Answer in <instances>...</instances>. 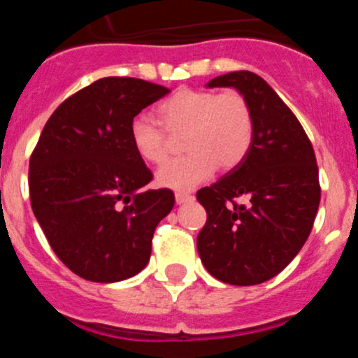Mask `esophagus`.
I'll return each mask as SVG.
<instances>
[{
    "instance_id": "obj_1",
    "label": "esophagus",
    "mask_w": 358,
    "mask_h": 358,
    "mask_svg": "<svg viewBox=\"0 0 358 358\" xmlns=\"http://www.w3.org/2000/svg\"><path fill=\"white\" fill-rule=\"evenodd\" d=\"M192 199H194V195L186 194V192H177V194H176L177 204H186V202H189Z\"/></svg>"
}]
</instances>
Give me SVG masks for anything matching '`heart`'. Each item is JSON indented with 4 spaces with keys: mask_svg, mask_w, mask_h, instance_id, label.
<instances>
[{
    "mask_svg": "<svg viewBox=\"0 0 358 358\" xmlns=\"http://www.w3.org/2000/svg\"><path fill=\"white\" fill-rule=\"evenodd\" d=\"M169 134H182L188 154L164 163L156 173L157 185L170 189H192L208 181L220 166L235 169L248 156L252 143V115L248 100L236 91L179 90L157 109ZM145 116L129 125L134 152L148 164H159L169 156V136Z\"/></svg>",
    "mask_w": 358,
    "mask_h": 358,
    "instance_id": "heart-1",
    "label": "heart"
}]
</instances>
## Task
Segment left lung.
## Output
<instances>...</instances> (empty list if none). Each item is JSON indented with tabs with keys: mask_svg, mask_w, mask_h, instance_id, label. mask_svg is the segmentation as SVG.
Instances as JSON below:
<instances>
[{
	"mask_svg": "<svg viewBox=\"0 0 358 358\" xmlns=\"http://www.w3.org/2000/svg\"><path fill=\"white\" fill-rule=\"evenodd\" d=\"M206 87L238 91L255 131L242 163L197 192L208 213L197 251L217 280L258 285L296 258L314 226L321 201L314 148L292 110L256 73H226ZM236 198L248 202L238 205Z\"/></svg>",
	"mask_w": 358,
	"mask_h": 358,
	"instance_id": "1",
	"label": "left lung"
}]
</instances>
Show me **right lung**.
<instances>
[{
    "mask_svg": "<svg viewBox=\"0 0 358 358\" xmlns=\"http://www.w3.org/2000/svg\"><path fill=\"white\" fill-rule=\"evenodd\" d=\"M169 93L141 78H100L57 107L41 132L28 172L31 210L59 260L84 280H127L150 260L176 197L143 189L152 172L129 125Z\"/></svg>",
    "mask_w": 358,
    "mask_h": 358,
    "instance_id": "add662e5",
    "label": "right lung"
}]
</instances>
